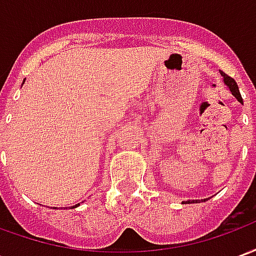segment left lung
Masks as SVG:
<instances>
[{"instance_id":"left-lung-1","label":"left lung","mask_w":256,"mask_h":256,"mask_svg":"<svg viewBox=\"0 0 256 256\" xmlns=\"http://www.w3.org/2000/svg\"><path fill=\"white\" fill-rule=\"evenodd\" d=\"M220 75H222V78H224V84L228 86V89L230 90L232 94L236 97L238 102H242V94H240V90H238V86H237L236 80H234L233 78H230L229 75H226L225 72H222V71H220ZM203 200L206 202V200H208V198H203ZM182 203L190 204V203H200V202H198V200H185V202H182Z\"/></svg>"}]
</instances>
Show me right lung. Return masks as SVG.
Segmentation results:
<instances>
[{"label": "right lung", "instance_id": "1", "mask_svg": "<svg viewBox=\"0 0 256 256\" xmlns=\"http://www.w3.org/2000/svg\"><path fill=\"white\" fill-rule=\"evenodd\" d=\"M23 84H24V80H23ZM23 84H22V86H23ZM79 206V203L78 204H75V206H72V207H71V208H76V207H78ZM53 208H56V207H53Z\"/></svg>", "mask_w": 256, "mask_h": 256}]
</instances>
